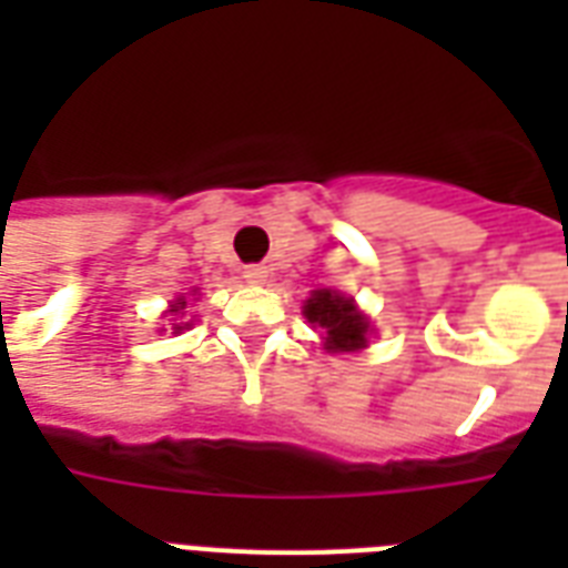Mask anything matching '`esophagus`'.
<instances>
[{
  "label": "esophagus",
  "mask_w": 568,
  "mask_h": 568,
  "mask_svg": "<svg viewBox=\"0 0 568 568\" xmlns=\"http://www.w3.org/2000/svg\"><path fill=\"white\" fill-rule=\"evenodd\" d=\"M244 280H247V283H253V285L265 283V280H267V267H262V265L244 267Z\"/></svg>",
  "instance_id": "34e87169"
}]
</instances>
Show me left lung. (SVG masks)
Here are the masks:
<instances>
[{
  "label": "left lung",
  "mask_w": 568,
  "mask_h": 568,
  "mask_svg": "<svg viewBox=\"0 0 568 568\" xmlns=\"http://www.w3.org/2000/svg\"><path fill=\"white\" fill-rule=\"evenodd\" d=\"M303 315L312 327L324 333V351L327 354H351L368 347V329L372 321L356 310L354 297L333 292V288H318L303 303Z\"/></svg>",
  "instance_id": "left-lung-1"
}]
</instances>
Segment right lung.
<instances>
[{"label": "right lung", "instance_id": "1", "mask_svg": "<svg viewBox=\"0 0 568 568\" xmlns=\"http://www.w3.org/2000/svg\"><path fill=\"white\" fill-rule=\"evenodd\" d=\"M185 306H189V301H185V297H176V301L171 303V310H168V315H173V321H176V324H173V333H182V329H189V327H191L189 321L182 324V315H185Z\"/></svg>", "mask_w": 568, "mask_h": 568}]
</instances>
